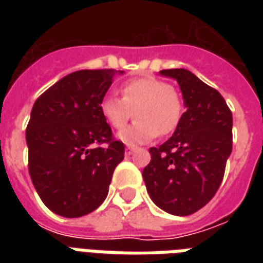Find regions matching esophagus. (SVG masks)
<instances>
[{"label": "esophagus", "instance_id": "34e87169", "mask_svg": "<svg viewBox=\"0 0 263 263\" xmlns=\"http://www.w3.org/2000/svg\"><path fill=\"white\" fill-rule=\"evenodd\" d=\"M135 149H137V148H135L134 145H128V146H126V149H125V152L128 155H131L132 152H135Z\"/></svg>", "mask_w": 263, "mask_h": 263}]
</instances>
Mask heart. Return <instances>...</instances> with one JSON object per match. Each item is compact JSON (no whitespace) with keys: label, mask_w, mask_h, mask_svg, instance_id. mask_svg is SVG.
<instances>
[{"label":"heart","mask_w":263,"mask_h":263,"mask_svg":"<svg viewBox=\"0 0 263 263\" xmlns=\"http://www.w3.org/2000/svg\"><path fill=\"white\" fill-rule=\"evenodd\" d=\"M122 98L107 96L101 100V114L115 129H122L135 114L137 121L120 134L126 143H142L176 129L184 112L182 96L167 81L146 76L125 81Z\"/></svg>","instance_id":"b5f03b06"}]
</instances>
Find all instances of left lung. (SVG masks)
Returning <instances> with one entry per match:
<instances>
[{
	"label": "left lung",
	"mask_w": 263,
	"mask_h": 263,
	"mask_svg": "<svg viewBox=\"0 0 263 263\" xmlns=\"http://www.w3.org/2000/svg\"><path fill=\"white\" fill-rule=\"evenodd\" d=\"M176 79L186 112L159 148H151L143 169L149 196L173 215H190L203 209L220 187L232 151V114L226 100L186 69L162 70Z\"/></svg>",
	"instance_id": "1"
}]
</instances>
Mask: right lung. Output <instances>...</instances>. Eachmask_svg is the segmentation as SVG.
<instances>
[{
  "label": "right lung",
  "instance_id": "obj_1",
  "mask_svg": "<svg viewBox=\"0 0 263 263\" xmlns=\"http://www.w3.org/2000/svg\"><path fill=\"white\" fill-rule=\"evenodd\" d=\"M114 74V69L70 73L33 104L26 126L28 167L54 214L76 218L98 209L124 159L125 146L100 109Z\"/></svg>",
  "mask_w": 263,
  "mask_h": 263
}]
</instances>
